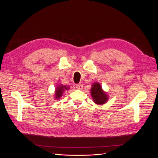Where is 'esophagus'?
Segmentation results:
<instances>
[{"label":"esophagus","mask_w":158,"mask_h":158,"mask_svg":"<svg viewBox=\"0 0 158 158\" xmlns=\"http://www.w3.org/2000/svg\"><path fill=\"white\" fill-rule=\"evenodd\" d=\"M76 88L78 89H82V88H83V86H82V85H81V84H77V85H76Z\"/></svg>","instance_id":"esophagus-1"}]
</instances>
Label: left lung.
Segmentation results:
<instances>
[{"instance_id": "obj_1", "label": "left lung", "mask_w": 158, "mask_h": 158, "mask_svg": "<svg viewBox=\"0 0 158 158\" xmlns=\"http://www.w3.org/2000/svg\"><path fill=\"white\" fill-rule=\"evenodd\" d=\"M91 94L93 97L94 101L98 104H103L106 102L107 96L103 92L100 84L95 82L91 89Z\"/></svg>"}]
</instances>
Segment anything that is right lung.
I'll use <instances>...</instances> for the list:
<instances>
[{"label": "right lung", "instance_id": "add662e5", "mask_svg": "<svg viewBox=\"0 0 158 158\" xmlns=\"http://www.w3.org/2000/svg\"><path fill=\"white\" fill-rule=\"evenodd\" d=\"M64 89H68V87L61 85V86H60L57 88V89L56 90V94H55L57 99L61 97L63 90H64Z\"/></svg>", "mask_w": 158, "mask_h": 158}]
</instances>
